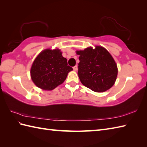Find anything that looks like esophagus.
Masks as SVG:
<instances>
[{
    "mask_svg": "<svg viewBox=\"0 0 147 147\" xmlns=\"http://www.w3.org/2000/svg\"><path fill=\"white\" fill-rule=\"evenodd\" d=\"M73 69H74V71H77V69H78V67H77V65H76V66H74V67H73Z\"/></svg>",
    "mask_w": 147,
    "mask_h": 147,
    "instance_id": "1",
    "label": "esophagus"
}]
</instances>
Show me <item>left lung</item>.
<instances>
[{
  "label": "left lung",
  "mask_w": 147,
  "mask_h": 147,
  "mask_svg": "<svg viewBox=\"0 0 147 147\" xmlns=\"http://www.w3.org/2000/svg\"><path fill=\"white\" fill-rule=\"evenodd\" d=\"M80 62L78 75L84 86L96 92L109 89L118 76V67L106 49L96 46L77 51Z\"/></svg>",
  "instance_id": "obj_1"
}]
</instances>
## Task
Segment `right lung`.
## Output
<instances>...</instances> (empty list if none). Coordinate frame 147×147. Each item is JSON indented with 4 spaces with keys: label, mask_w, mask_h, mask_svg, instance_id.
<instances>
[{
    "label": "right lung",
    "mask_w": 147,
    "mask_h": 147,
    "mask_svg": "<svg viewBox=\"0 0 147 147\" xmlns=\"http://www.w3.org/2000/svg\"><path fill=\"white\" fill-rule=\"evenodd\" d=\"M72 70L59 49H46L35 58L31 68V77L37 87L51 90L62 84Z\"/></svg>",
    "instance_id": "right-lung-1"
}]
</instances>
